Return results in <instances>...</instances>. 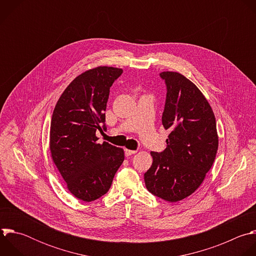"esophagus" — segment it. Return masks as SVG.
Here are the masks:
<instances>
[{
  "instance_id": "34e87169",
  "label": "esophagus",
  "mask_w": 256,
  "mask_h": 256,
  "mask_svg": "<svg viewBox=\"0 0 256 256\" xmlns=\"http://www.w3.org/2000/svg\"><path fill=\"white\" fill-rule=\"evenodd\" d=\"M137 151L136 150H130V149H125V156H130L132 154H135Z\"/></svg>"
}]
</instances>
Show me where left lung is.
Returning <instances> with one entry per match:
<instances>
[{"instance_id":"1","label":"left lung","mask_w":256,"mask_h":256,"mask_svg":"<svg viewBox=\"0 0 256 256\" xmlns=\"http://www.w3.org/2000/svg\"><path fill=\"white\" fill-rule=\"evenodd\" d=\"M160 76L168 88L162 125L170 133L164 152H150L153 162L144 182L151 194L176 202L202 184L214 164L219 137L214 112L198 88L176 72Z\"/></svg>"}]
</instances>
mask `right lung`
I'll use <instances>...</instances> for the list:
<instances>
[{
  "label": "right lung",
  "instance_id": "right-lung-1",
  "mask_svg": "<svg viewBox=\"0 0 256 256\" xmlns=\"http://www.w3.org/2000/svg\"><path fill=\"white\" fill-rule=\"evenodd\" d=\"M122 68L96 66L78 76L60 96L50 124L51 158L78 200L92 202L105 194L124 160V150L98 143L110 88Z\"/></svg>",
  "mask_w": 256,
  "mask_h": 256
}]
</instances>
